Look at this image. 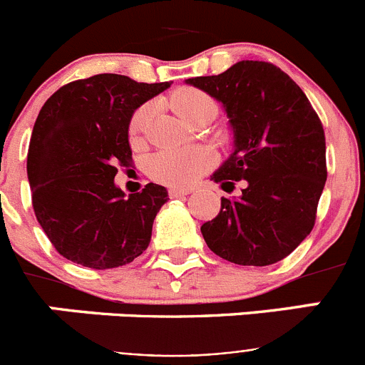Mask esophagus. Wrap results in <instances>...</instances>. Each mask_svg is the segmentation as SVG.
I'll return each mask as SVG.
<instances>
[{"mask_svg": "<svg viewBox=\"0 0 365 365\" xmlns=\"http://www.w3.org/2000/svg\"><path fill=\"white\" fill-rule=\"evenodd\" d=\"M168 193H170V197H182V195H188L190 190L188 188H170L168 190Z\"/></svg>", "mask_w": 365, "mask_h": 365, "instance_id": "1", "label": "esophagus"}]
</instances>
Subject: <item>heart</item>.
I'll return each instance as SVG.
<instances>
[{"label":"heart","instance_id":"b5f03b06","mask_svg":"<svg viewBox=\"0 0 365 365\" xmlns=\"http://www.w3.org/2000/svg\"><path fill=\"white\" fill-rule=\"evenodd\" d=\"M172 106L180 117L188 118L205 106H214L206 93L195 87H180L172 95ZM151 106L144 104L133 113L130 122V138L133 144L143 140ZM214 166V155L205 148H168L151 155L148 160V173L157 182L168 186H190Z\"/></svg>","mask_w":365,"mask_h":365}]
</instances>
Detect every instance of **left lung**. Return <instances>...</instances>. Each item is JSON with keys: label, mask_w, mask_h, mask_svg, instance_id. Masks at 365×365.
Listing matches in <instances>:
<instances>
[{"label": "left lung", "mask_w": 365, "mask_h": 365, "mask_svg": "<svg viewBox=\"0 0 365 365\" xmlns=\"http://www.w3.org/2000/svg\"><path fill=\"white\" fill-rule=\"evenodd\" d=\"M186 83L219 100L234 131V151L212 180L240 197L201 227L212 252L235 265L278 263L316 221L327 179L325 133L298 83L269 62L243 60L217 76Z\"/></svg>", "instance_id": "1"}]
</instances>
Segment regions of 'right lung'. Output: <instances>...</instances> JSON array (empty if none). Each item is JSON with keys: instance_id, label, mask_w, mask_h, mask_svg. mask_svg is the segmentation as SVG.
I'll return each instance as SVG.
<instances>
[{"instance_id": "obj_1", "label": "right lung", "mask_w": 365, "mask_h": 365, "mask_svg": "<svg viewBox=\"0 0 365 365\" xmlns=\"http://www.w3.org/2000/svg\"><path fill=\"white\" fill-rule=\"evenodd\" d=\"M170 86L95 74L60 87L41 108L27 155L32 208L66 259L115 269L150 245L166 188L150 182L125 197L115 175L131 164L128 130L135 109Z\"/></svg>"}]
</instances>
